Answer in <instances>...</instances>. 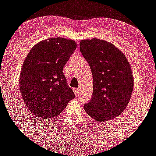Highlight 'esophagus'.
<instances>
[{
    "instance_id": "obj_1",
    "label": "esophagus",
    "mask_w": 156,
    "mask_h": 156,
    "mask_svg": "<svg viewBox=\"0 0 156 156\" xmlns=\"http://www.w3.org/2000/svg\"><path fill=\"white\" fill-rule=\"evenodd\" d=\"M73 90H74V93H75V96H78V94H79V90L76 89V88H75V89H74Z\"/></svg>"
}]
</instances>
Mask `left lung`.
Returning <instances> with one entry per match:
<instances>
[{"instance_id": "left-lung-1", "label": "left lung", "mask_w": 156, "mask_h": 156, "mask_svg": "<svg viewBox=\"0 0 156 156\" xmlns=\"http://www.w3.org/2000/svg\"><path fill=\"white\" fill-rule=\"evenodd\" d=\"M80 51L90 67L93 82V96L84 110L99 122L118 117L128 105L134 87L129 61L112 43L96 38L81 40Z\"/></svg>"}]
</instances>
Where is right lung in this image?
Returning <instances> with one entry per match:
<instances>
[{"instance_id": "obj_1", "label": "right lung", "mask_w": 156, "mask_h": 156, "mask_svg": "<svg viewBox=\"0 0 156 156\" xmlns=\"http://www.w3.org/2000/svg\"><path fill=\"white\" fill-rule=\"evenodd\" d=\"M76 47L75 41L56 37L38 42L29 51L21 71L19 87L24 103L36 116L56 117L75 97L63 69Z\"/></svg>"}]
</instances>
